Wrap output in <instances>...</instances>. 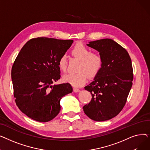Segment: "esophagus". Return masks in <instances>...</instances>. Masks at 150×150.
Returning <instances> with one entry per match:
<instances>
[{"label": "esophagus", "instance_id": "esophagus-1", "mask_svg": "<svg viewBox=\"0 0 150 150\" xmlns=\"http://www.w3.org/2000/svg\"><path fill=\"white\" fill-rule=\"evenodd\" d=\"M74 91L75 92H78L80 91V89H78V88H74Z\"/></svg>", "mask_w": 150, "mask_h": 150}]
</instances>
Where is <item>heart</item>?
<instances>
[{
	"instance_id": "1",
	"label": "heart",
	"mask_w": 150,
	"mask_h": 150,
	"mask_svg": "<svg viewBox=\"0 0 150 150\" xmlns=\"http://www.w3.org/2000/svg\"><path fill=\"white\" fill-rule=\"evenodd\" d=\"M72 54L81 60L78 67V72L65 74L62 77L64 82L68 83L75 87L81 86L85 84L88 76H95L100 71L102 66V59L100 55L97 53H91L89 49L82 44H77L72 50ZM59 69L65 72L67 69V58L62 55L58 60Z\"/></svg>"
}]
</instances>
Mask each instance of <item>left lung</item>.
<instances>
[{"label": "left lung", "mask_w": 150, "mask_h": 150, "mask_svg": "<svg viewBox=\"0 0 150 150\" xmlns=\"http://www.w3.org/2000/svg\"><path fill=\"white\" fill-rule=\"evenodd\" d=\"M87 45L99 52L102 66L93 81L84 87L92 100L83 111L94 121L108 120L119 114L127 102L133 80L131 59L128 52L111 39L91 41Z\"/></svg>", "instance_id": "obj_1"}]
</instances>
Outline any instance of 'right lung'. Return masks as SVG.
Listing matches in <instances>:
<instances>
[{
    "label": "right lung",
    "instance_id": "add662e5",
    "mask_svg": "<svg viewBox=\"0 0 150 150\" xmlns=\"http://www.w3.org/2000/svg\"><path fill=\"white\" fill-rule=\"evenodd\" d=\"M73 42L43 37L31 39L16 58L11 70L15 101L31 119L50 121L60 111L61 99L72 92L69 83H53L61 76L58 60Z\"/></svg>",
    "mask_w": 150,
    "mask_h": 150
}]
</instances>
